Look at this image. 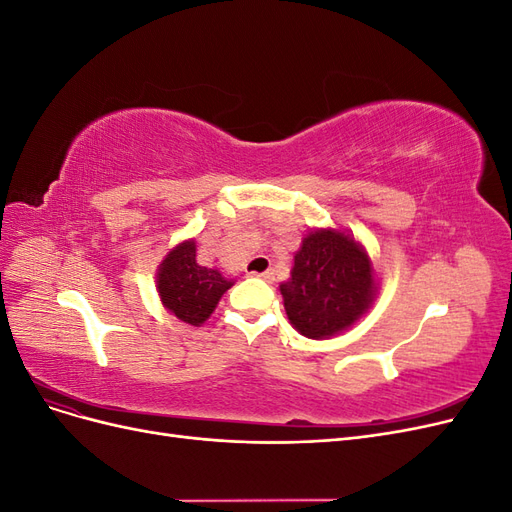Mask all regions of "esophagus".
<instances>
[{
  "mask_svg": "<svg viewBox=\"0 0 512 512\" xmlns=\"http://www.w3.org/2000/svg\"><path fill=\"white\" fill-rule=\"evenodd\" d=\"M254 277H260V280H265V282H275V273L269 269V271H262V273H252Z\"/></svg>",
  "mask_w": 512,
  "mask_h": 512,
  "instance_id": "34e87169",
  "label": "esophagus"
}]
</instances>
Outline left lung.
Segmentation results:
<instances>
[{
	"mask_svg": "<svg viewBox=\"0 0 512 512\" xmlns=\"http://www.w3.org/2000/svg\"><path fill=\"white\" fill-rule=\"evenodd\" d=\"M280 292L292 327L309 339H327L367 314L378 282L359 241L342 230L316 228L303 237Z\"/></svg>",
	"mask_w": 512,
	"mask_h": 512,
	"instance_id": "1",
	"label": "left lung"
}]
</instances>
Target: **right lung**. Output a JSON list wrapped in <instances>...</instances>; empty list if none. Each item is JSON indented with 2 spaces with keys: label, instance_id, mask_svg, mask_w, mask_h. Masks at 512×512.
Segmentation results:
<instances>
[{
  "label": "right lung",
  "instance_id": "right-lung-1",
  "mask_svg": "<svg viewBox=\"0 0 512 512\" xmlns=\"http://www.w3.org/2000/svg\"><path fill=\"white\" fill-rule=\"evenodd\" d=\"M156 284L162 305L170 314L185 324L200 327L235 282L226 280L218 269L198 265L196 241L188 239L166 254L158 267Z\"/></svg>",
  "mask_w": 512,
  "mask_h": 512
}]
</instances>
